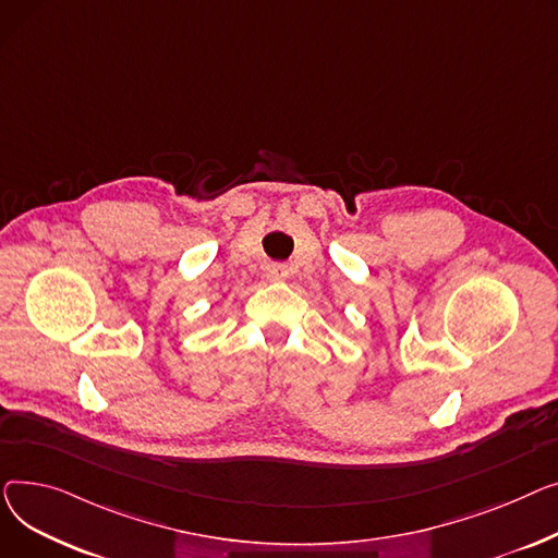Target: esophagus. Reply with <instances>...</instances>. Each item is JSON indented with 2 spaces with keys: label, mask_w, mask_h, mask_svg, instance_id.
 <instances>
[{
  "label": "esophagus",
  "mask_w": 558,
  "mask_h": 558,
  "mask_svg": "<svg viewBox=\"0 0 558 558\" xmlns=\"http://www.w3.org/2000/svg\"><path fill=\"white\" fill-rule=\"evenodd\" d=\"M266 275H268L270 281H283V279L290 275V270H288V266H283V264H270L268 270H266Z\"/></svg>",
  "instance_id": "esophagus-1"
}]
</instances>
